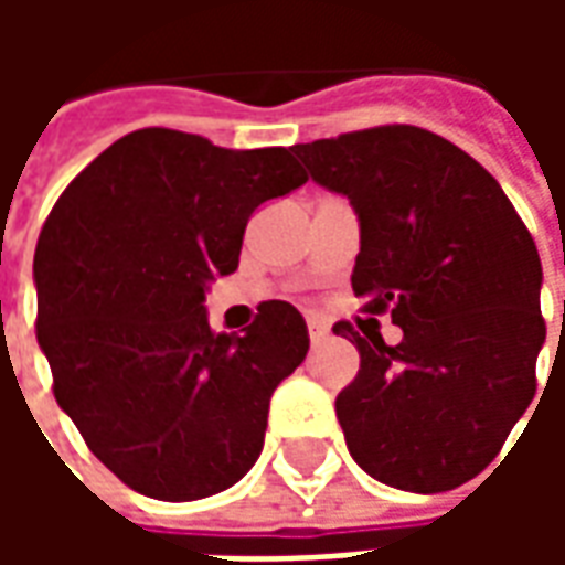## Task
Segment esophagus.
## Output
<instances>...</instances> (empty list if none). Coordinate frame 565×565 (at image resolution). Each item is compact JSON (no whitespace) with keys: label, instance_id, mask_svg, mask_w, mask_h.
Listing matches in <instances>:
<instances>
[{"label":"esophagus","instance_id":"1","mask_svg":"<svg viewBox=\"0 0 565 565\" xmlns=\"http://www.w3.org/2000/svg\"><path fill=\"white\" fill-rule=\"evenodd\" d=\"M308 335H311V342L315 344L323 342V339L330 335V323L320 318H308Z\"/></svg>","mask_w":565,"mask_h":565}]
</instances>
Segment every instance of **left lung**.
<instances>
[{"label":"left lung","mask_w":565,"mask_h":565,"mask_svg":"<svg viewBox=\"0 0 565 565\" xmlns=\"http://www.w3.org/2000/svg\"><path fill=\"white\" fill-rule=\"evenodd\" d=\"M311 181L360 221L351 287L391 311L403 342L332 332L360 351L335 415L356 466L381 484L441 493L484 472L535 396L545 344L542 259L481 162L420 127L296 145ZM360 327V320H356Z\"/></svg>","instance_id":"left-lung-1"}]
</instances>
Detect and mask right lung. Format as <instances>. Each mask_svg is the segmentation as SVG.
I'll use <instances>...</instances> for the list:
<instances>
[{
	"instance_id": "add662e5",
	"label": "right lung",
	"mask_w": 565,
	"mask_h": 565,
	"mask_svg": "<svg viewBox=\"0 0 565 565\" xmlns=\"http://www.w3.org/2000/svg\"><path fill=\"white\" fill-rule=\"evenodd\" d=\"M308 178L294 148L230 150L139 129L56 199L35 247L39 344L87 448L145 497L221 493L257 462L275 387L308 327L271 299L242 335L209 327L205 294L238 269L250 214Z\"/></svg>"
}]
</instances>
